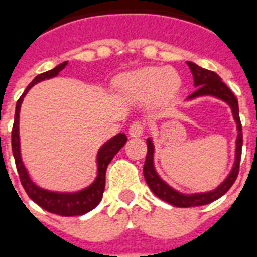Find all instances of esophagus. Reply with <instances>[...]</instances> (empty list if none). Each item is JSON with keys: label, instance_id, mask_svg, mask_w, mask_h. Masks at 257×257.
I'll list each match as a JSON object with an SVG mask.
<instances>
[{"label": "esophagus", "instance_id": "34e87169", "mask_svg": "<svg viewBox=\"0 0 257 257\" xmlns=\"http://www.w3.org/2000/svg\"><path fill=\"white\" fill-rule=\"evenodd\" d=\"M143 130H145V127H143V123L141 122H134L130 124V128H128V134L133 138H138V137H142Z\"/></svg>", "mask_w": 257, "mask_h": 257}]
</instances>
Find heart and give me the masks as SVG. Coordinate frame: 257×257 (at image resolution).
<instances>
[{
	"label": "heart",
	"mask_w": 257,
	"mask_h": 257,
	"mask_svg": "<svg viewBox=\"0 0 257 257\" xmlns=\"http://www.w3.org/2000/svg\"><path fill=\"white\" fill-rule=\"evenodd\" d=\"M178 77L170 69L147 67L130 73L122 80V89L127 96L135 100H146L154 96L169 97L176 92Z\"/></svg>",
	"instance_id": "1"
}]
</instances>
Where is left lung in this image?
Segmentation results:
<instances>
[{"instance_id": "left-lung-1", "label": "left lung", "mask_w": 257, "mask_h": 257, "mask_svg": "<svg viewBox=\"0 0 257 257\" xmlns=\"http://www.w3.org/2000/svg\"><path fill=\"white\" fill-rule=\"evenodd\" d=\"M186 64L192 71L194 87H196V91L190 96H188V100H193V99L200 96H214L220 100L225 101L226 104L230 107L234 122H236L237 138H236L234 164L228 177L213 190L205 193H193V194H184V193L178 192L161 178L160 174L156 172V168H154V145H153L151 138H147V154L145 166H143L145 180H146L149 188L151 189V192L154 193L158 198L164 200L165 202H169L173 206H178V208H190V206H201V205L210 204V202H213L221 196H224L237 178L242 147V128L240 116H238V103L233 92L226 87L225 83L221 80V77L213 71L201 68L192 61H186Z\"/></svg>"}]
</instances>
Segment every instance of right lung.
<instances>
[{"mask_svg":"<svg viewBox=\"0 0 257 257\" xmlns=\"http://www.w3.org/2000/svg\"><path fill=\"white\" fill-rule=\"evenodd\" d=\"M68 64V61L61 63L57 67H55L51 71L40 73L32 80V83L27 87L25 92L21 95L17 104H16V114H15V123H13V130H12V150H13V157L16 161V168L19 172L20 181L23 184L25 192L29 196L31 200H33L36 204L41 206L43 209L56 213L59 216H81L87 213L89 210H92L99 202H100L104 186H106V170L111 160L114 158L115 154L118 153L124 143L127 142L126 134L119 133L111 139H108L103 146L99 149L96 157L97 164V174L96 178L92 184L87 188L81 189L79 192H51L47 189H43L31 180V177L28 174L27 168L24 166L23 158H21V151H20V134H19V120H20V108L21 103L24 100V96L35 84L45 79H52L57 76L60 71L65 68V65Z\"/></svg>","mask_w":257,"mask_h":257,"instance_id":"obj_1","label":"right lung"}]
</instances>
